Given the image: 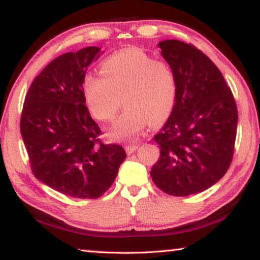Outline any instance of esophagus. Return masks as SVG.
Returning <instances> with one entry per match:
<instances>
[{
	"mask_svg": "<svg viewBox=\"0 0 260 260\" xmlns=\"http://www.w3.org/2000/svg\"><path fill=\"white\" fill-rule=\"evenodd\" d=\"M138 148H139L138 143H129V144H127L125 149H126L127 153H132V152H134Z\"/></svg>",
	"mask_w": 260,
	"mask_h": 260,
	"instance_id": "34e87169",
	"label": "esophagus"
}]
</instances>
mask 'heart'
Here are the masks:
<instances>
[{
    "mask_svg": "<svg viewBox=\"0 0 260 260\" xmlns=\"http://www.w3.org/2000/svg\"><path fill=\"white\" fill-rule=\"evenodd\" d=\"M86 101L101 121H112L125 95L126 110L109 131L114 141H132L153 122L164 120L177 99V77L166 60L132 48L118 51L101 65V74H87Z\"/></svg>",
    "mask_w": 260,
    "mask_h": 260,
    "instance_id": "heart-1",
    "label": "heart"
}]
</instances>
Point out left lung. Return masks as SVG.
I'll list each match as a JSON object with an SVG mask.
<instances>
[{
	"mask_svg": "<svg viewBox=\"0 0 260 260\" xmlns=\"http://www.w3.org/2000/svg\"><path fill=\"white\" fill-rule=\"evenodd\" d=\"M177 77V99L155 135L159 159L150 175L172 196H188L221 179L234 155L237 108L221 72L196 47L179 40L158 43Z\"/></svg>",
	"mask_w": 260,
	"mask_h": 260,
	"instance_id": "obj_1",
	"label": "left lung"
}]
</instances>
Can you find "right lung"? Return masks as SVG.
<instances>
[{
    "mask_svg": "<svg viewBox=\"0 0 260 260\" xmlns=\"http://www.w3.org/2000/svg\"><path fill=\"white\" fill-rule=\"evenodd\" d=\"M99 47L67 52L34 79L25 98L20 133L35 178L74 199H99L126 158L124 148L100 141L86 107L83 81Z\"/></svg>",
    "mask_w": 260,
    "mask_h": 260,
    "instance_id": "add662e5",
    "label": "right lung"
}]
</instances>
